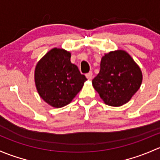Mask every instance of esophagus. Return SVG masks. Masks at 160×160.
Segmentation results:
<instances>
[{"instance_id": "esophagus-1", "label": "esophagus", "mask_w": 160, "mask_h": 160, "mask_svg": "<svg viewBox=\"0 0 160 160\" xmlns=\"http://www.w3.org/2000/svg\"><path fill=\"white\" fill-rule=\"evenodd\" d=\"M85 76H86V78H88V80H91L92 78V72H88V73H87L86 75H85Z\"/></svg>"}]
</instances>
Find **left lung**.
<instances>
[{
    "instance_id": "left-lung-1",
    "label": "left lung",
    "mask_w": 160,
    "mask_h": 160,
    "mask_svg": "<svg viewBox=\"0 0 160 160\" xmlns=\"http://www.w3.org/2000/svg\"><path fill=\"white\" fill-rule=\"evenodd\" d=\"M142 74L139 65L123 50L105 54L102 58L99 73L92 85L106 105L121 106L139 90Z\"/></svg>"
}]
</instances>
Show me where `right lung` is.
Here are the masks:
<instances>
[{"label": "right lung", "mask_w": 160, "mask_h": 160, "mask_svg": "<svg viewBox=\"0 0 160 160\" xmlns=\"http://www.w3.org/2000/svg\"><path fill=\"white\" fill-rule=\"evenodd\" d=\"M70 59V52L55 48L35 67L34 82L37 91L45 102L55 108L69 104L87 80Z\"/></svg>", "instance_id": "obj_1"}]
</instances>
